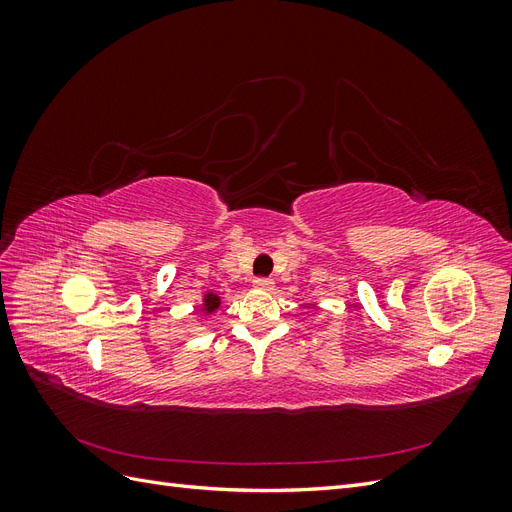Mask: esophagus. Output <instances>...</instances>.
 <instances>
[{
	"label": "esophagus",
	"instance_id": "34e87169",
	"mask_svg": "<svg viewBox=\"0 0 512 512\" xmlns=\"http://www.w3.org/2000/svg\"><path fill=\"white\" fill-rule=\"evenodd\" d=\"M254 288H258V290H271L273 288V280H269V277H256Z\"/></svg>",
	"mask_w": 512,
	"mask_h": 512
}]
</instances>
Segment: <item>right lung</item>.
I'll return each instance as SVG.
<instances>
[{
	"instance_id": "1",
	"label": "right lung",
	"mask_w": 512,
	"mask_h": 512,
	"mask_svg": "<svg viewBox=\"0 0 512 512\" xmlns=\"http://www.w3.org/2000/svg\"><path fill=\"white\" fill-rule=\"evenodd\" d=\"M222 305V299L215 292H205L203 294V305H200V316H211L213 312H218Z\"/></svg>"
}]
</instances>
